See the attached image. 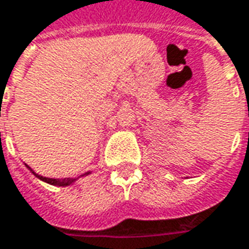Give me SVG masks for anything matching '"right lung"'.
Wrapping results in <instances>:
<instances>
[{
  "label": "right lung",
  "instance_id": "1",
  "mask_svg": "<svg viewBox=\"0 0 249 249\" xmlns=\"http://www.w3.org/2000/svg\"><path fill=\"white\" fill-rule=\"evenodd\" d=\"M25 166H27V164H25ZM27 167L29 168V170H31V171H32V174H34L36 178H39L40 180H43V182H47V183H50V185H52V186H69V185H71V183H74L76 179H78V178H63V179L47 178V177H43V175H39V174L35 173L34 170H32V168H31L29 166H27ZM89 174H90V173L83 174V175H89ZM83 175H81V177H83Z\"/></svg>",
  "mask_w": 249,
  "mask_h": 249
}]
</instances>
